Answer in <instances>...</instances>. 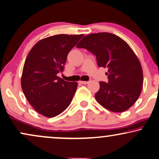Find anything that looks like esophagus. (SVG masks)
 <instances>
[{
    "instance_id": "esophagus-1",
    "label": "esophagus",
    "mask_w": 159,
    "mask_h": 159,
    "mask_svg": "<svg viewBox=\"0 0 159 159\" xmlns=\"http://www.w3.org/2000/svg\"><path fill=\"white\" fill-rule=\"evenodd\" d=\"M80 83L82 84H87L89 83V81H80Z\"/></svg>"
}]
</instances>
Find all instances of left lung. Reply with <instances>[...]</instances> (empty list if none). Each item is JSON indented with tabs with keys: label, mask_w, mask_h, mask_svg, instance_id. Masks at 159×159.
<instances>
[{
	"label": "left lung",
	"mask_w": 159,
	"mask_h": 159,
	"mask_svg": "<svg viewBox=\"0 0 159 159\" xmlns=\"http://www.w3.org/2000/svg\"><path fill=\"white\" fill-rule=\"evenodd\" d=\"M76 47L96 56L98 67L108 68V82L100 81L95 98L114 112L126 111L135 103L143 84L142 69L130 46L115 34L106 32L86 35Z\"/></svg>",
	"instance_id": "1"
}]
</instances>
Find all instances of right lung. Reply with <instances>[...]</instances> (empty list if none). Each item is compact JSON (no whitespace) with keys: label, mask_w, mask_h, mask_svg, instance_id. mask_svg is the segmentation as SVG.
I'll return each mask as SVG.
<instances>
[{"label":"right lung","mask_w":159,"mask_h":159,"mask_svg":"<svg viewBox=\"0 0 159 159\" xmlns=\"http://www.w3.org/2000/svg\"><path fill=\"white\" fill-rule=\"evenodd\" d=\"M83 36H51L38 42L28 54L22 89L32 107L42 115L53 117L71 103L78 84L64 81L57 74L63 72L68 53Z\"/></svg>","instance_id":"add662e5"}]
</instances>
